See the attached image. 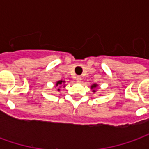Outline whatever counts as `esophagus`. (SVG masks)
Listing matches in <instances>:
<instances>
[{
  "label": "esophagus",
  "mask_w": 149,
  "mask_h": 149,
  "mask_svg": "<svg viewBox=\"0 0 149 149\" xmlns=\"http://www.w3.org/2000/svg\"><path fill=\"white\" fill-rule=\"evenodd\" d=\"M76 80H77V82H81V80H82V78H81V76H77V79H76Z\"/></svg>",
  "instance_id": "34e87169"
}]
</instances>
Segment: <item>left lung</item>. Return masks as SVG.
<instances>
[{"instance_id": "1", "label": "left lung", "mask_w": 149, "mask_h": 149, "mask_svg": "<svg viewBox=\"0 0 149 149\" xmlns=\"http://www.w3.org/2000/svg\"><path fill=\"white\" fill-rule=\"evenodd\" d=\"M97 87V84H93V85H92V86H91V88H92V89H93V93H95V92H96V90H95V88H96Z\"/></svg>"}]
</instances>
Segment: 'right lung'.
I'll return each mask as SVG.
<instances>
[{"label": "right lung", "mask_w": 149, "mask_h": 149, "mask_svg": "<svg viewBox=\"0 0 149 149\" xmlns=\"http://www.w3.org/2000/svg\"><path fill=\"white\" fill-rule=\"evenodd\" d=\"M65 81H57L56 83V86H60V85H61V84H65ZM65 85H64V87H65ZM58 91H60V88H58Z\"/></svg>", "instance_id": "add662e5"}]
</instances>
